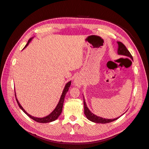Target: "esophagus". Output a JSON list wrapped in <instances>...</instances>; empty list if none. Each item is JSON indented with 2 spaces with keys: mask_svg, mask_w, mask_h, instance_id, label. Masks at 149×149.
Listing matches in <instances>:
<instances>
[{
  "mask_svg": "<svg viewBox=\"0 0 149 149\" xmlns=\"http://www.w3.org/2000/svg\"><path fill=\"white\" fill-rule=\"evenodd\" d=\"M74 84L75 85V86H76L77 87H80V86H81V82L79 81L78 79H75L74 80Z\"/></svg>",
  "mask_w": 149,
  "mask_h": 149,
  "instance_id": "1",
  "label": "esophagus"
}]
</instances>
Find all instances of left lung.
Here are the masks:
<instances>
[{
    "label": "left lung",
    "mask_w": 149,
    "mask_h": 149,
    "mask_svg": "<svg viewBox=\"0 0 149 149\" xmlns=\"http://www.w3.org/2000/svg\"><path fill=\"white\" fill-rule=\"evenodd\" d=\"M117 43H118V55L126 56L127 57H129L130 58H131L132 60H133V58H132V56L131 55V54H130V53L129 52V50L127 49V48L125 47L123 43H121L120 42H118ZM83 102H84V114L86 116V118L88 120L93 122V123H101V124L109 123H111V122L114 121V120L118 119V118H118L116 119H110L102 118H101V117L97 116L96 115L92 113V112L89 109V108L88 107V106L86 105V102H85L84 96H83Z\"/></svg>",
    "instance_id": "8db88e82"
}]
</instances>
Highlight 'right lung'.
<instances>
[{"instance_id":"1","label":"right lung","mask_w":149,"mask_h":149,"mask_svg":"<svg viewBox=\"0 0 149 149\" xmlns=\"http://www.w3.org/2000/svg\"><path fill=\"white\" fill-rule=\"evenodd\" d=\"M33 38H31L29 40V41L27 42V43L26 44V45L25 46V47L24 48H25L26 47H27L29 45V44L30 43V42L31 41V40H32ZM71 81H70L68 82L65 86L64 88V89L63 91V93H62V94L61 96L60 97V101L59 102H58L57 106H56L55 109H54L50 114H49V115L47 116L46 117H43V118H36V117H33L32 116L30 115L29 114H28L27 112H26L25 111V110L24 109L23 107H22V106L20 105V104L19 103V101H18L17 98L16 97V94H15V99H16V101L17 102V104L18 105H19V106L20 107V109L23 111L27 115L29 118H30L31 119H32L33 120H34L35 121L37 122V123H51V122L52 121H54L56 119H58V117L60 116V115L61 114V112H62V109H63V102H64V100H65V97L66 96V94L67 93L68 91L69 90V88H70V86L71 85Z\"/></svg>"}]
</instances>
